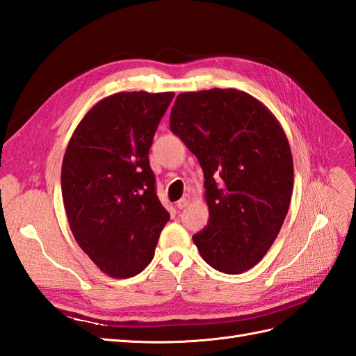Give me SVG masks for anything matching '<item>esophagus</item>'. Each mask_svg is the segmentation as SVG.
I'll return each mask as SVG.
<instances>
[{
    "instance_id": "obj_1",
    "label": "esophagus",
    "mask_w": 356,
    "mask_h": 356,
    "mask_svg": "<svg viewBox=\"0 0 356 356\" xmlns=\"http://www.w3.org/2000/svg\"><path fill=\"white\" fill-rule=\"evenodd\" d=\"M190 203H191V196H190V195H184V196H182V197L177 202V208H179V209L187 208Z\"/></svg>"
}]
</instances>
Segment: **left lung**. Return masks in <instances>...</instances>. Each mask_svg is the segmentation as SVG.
<instances>
[{
    "label": "left lung",
    "instance_id": "8db88e82",
    "mask_svg": "<svg viewBox=\"0 0 356 356\" xmlns=\"http://www.w3.org/2000/svg\"><path fill=\"white\" fill-rule=\"evenodd\" d=\"M169 124L204 175L209 220L193 242L215 270L243 273L267 254L289 208L294 165L284 129L250 93L217 88L179 93Z\"/></svg>",
    "mask_w": 356,
    "mask_h": 356
}]
</instances>
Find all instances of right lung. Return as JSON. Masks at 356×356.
<instances>
[{
  "label": "right lung",
  "instance_id": "add662e5",
  "mask_svg": "<svg viewBox=\"0 0 356 356\" xmlns=\"http://www.w3.org/2000/svg\"><path fill=\"white\" fill-rule=\"evenodd\" d=\"M174 92H118L75 127L62 161V199L79 246L115 279L141 273L169 212L156 195L148 152Z\"/></svg>",
  "mask_w": 356,
  "mask_h": 356
}]
</instances>
